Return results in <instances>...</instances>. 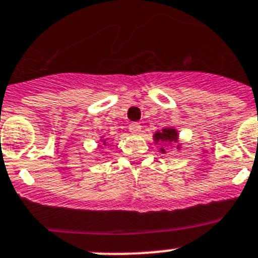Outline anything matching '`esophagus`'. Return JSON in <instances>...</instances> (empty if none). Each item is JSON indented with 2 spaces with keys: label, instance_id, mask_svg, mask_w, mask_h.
Segmentation results:
<instances>
[{
  "label": "esophagus",
  "instance_id": "34e87169",
  "mask_svg": "<svg viewBox=\"0 0 258 258\" xmlns=\"http://www.w3.org/2000/svg\"><path fill=\"white\" fill-rule=\"evenodd\" d=\"M141 124L139 122H132L131 125H129V131H131L132 134H139L141 133Z\"/></svg>",
  "mask_w": 258,
  "mask_h": 258
}]
</instances>
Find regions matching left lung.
<instances>
[{"instance_id": "8db88e82", "label": "left lung", "mask_w": 258, "mask_h": 258, "mask_svg": "<svg viewBox=\"0 0 258 258\" xmlns=\"http://www.w3.org/2000/svg\"><path fill=\"white\" fill-rule=\"evenodd\" d=\"M178 131L176 129H174V127H164L161 132H156L155 134H153V139H155V142L157 143V142H162V143H176L178 142ZM161 152L165 153V150L164 148H161Z\"/></svg>"}]
</instances>
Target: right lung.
Instances as JSON below:
<instances>
[{
  "instance_id": "right-lung-1",
  "label": "right lung",
  "mask_w": 258,
  "mask_h": 258,
  "mask_svg": "<svg viewBox=\"0 0 258 258\" xmlns=\"http://www.w3.org/2000/svg\"><path fill=\"white\" fill-rule=\"evenodd\" d=\"M103 145H106V141H103Z\"/></svg>"
}]
</instances>
